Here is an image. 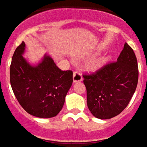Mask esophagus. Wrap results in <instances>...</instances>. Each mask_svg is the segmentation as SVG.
Wrapping results in <instances>:
<instances>
[{"label": "esophagus", "mask_w": 147, "mask_h": 147, "mask_svg": "<svg viewBox=\"0 0 147 147\" xmlns=\"http://www.w3.org/2000/svg\"><path fill=\"white\" fill-rule=\"evenodd\" d=\"M83 79H82V76L81 74L78 71H74V75H73V81L74 83H78V82H81Z\"/></svg>", "instance_id": "esophagus-1"}]
</instances>
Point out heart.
<instances>
[{"instance_id":"obj_1","label":"heart","mask_w":147,"mask_h":147,"mask_svg":"<svg viewBox=\"0 0 147 147\" xmlns=\"http://www.w3.org/2000/svg\"><path fill=\"white\" fill-rule=\"evenodd\" d=\"M103 64H104V63H103Z\"/></svg>"}]
</instances>
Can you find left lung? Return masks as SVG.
<instances>
[{
    "label": "left lung",
    "mask_w": 147,
    "mask_h": 147,
    "mask_svg": "<svg viewBox=\"0 0 147 147\" xmlns=\"http://www.w3.org/2000/svg\"><path fill=\"white\" fill-rule=\"evenodd\" d=\"M83 77L92 114L102 120L112 118L125 110L136 89L139 69L136 55L125 43L116 63Z\"/></svg>",
    "instance_id": "left-lung-1"
}]
</instances>
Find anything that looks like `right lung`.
<instances>
[{
    "label": "right lung",
    "mask_w": 147,
    "mask_h": 147,
    "mask_svg": "<svg viewBox=\"0 0 147 147\" xmlns=\"http://www.w3.org/2000/svg\"><path fill=\"white\" fill-rule=\"evenodd\" d=\"M25 49L22 41L11 59L10 82L14 94L31 115L40 118L55 117L62 110L72 85L73 72L61 70L47 54L37 64L32 65L22 56Z\"/></svg>",
    "instance_id": "obj_1"
}]
</instances>
